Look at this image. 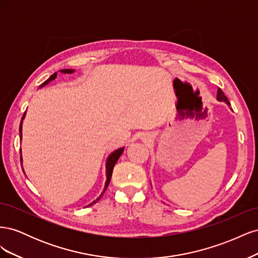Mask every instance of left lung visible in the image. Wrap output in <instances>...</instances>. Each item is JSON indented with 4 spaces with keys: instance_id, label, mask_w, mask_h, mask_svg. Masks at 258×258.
<instances>
[{
    "instance_id": "8db88e82",
    "label": "left lung",
    "mask_w": 258,
    "mask_h": 258,
    "mask_svg": "<svg viewBox=\"0 0 258 258\" xmlns=\"http://www.w3.org/2000/svg\"><path fill=\"white\" fill-rule=\"evenodd\" d=\"M217 100H218V101H224V102H226L228 105H230L227 97H226V96L224 95V92H223L222 89H220V88L217 89Z\"/></svg>"
}]
</instances>
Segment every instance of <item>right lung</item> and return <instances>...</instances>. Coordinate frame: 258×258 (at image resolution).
Returning <instances> with one entry per match:
<instances>
[{"instance_id":"add662e5","label":"right lung","mask_w":258,"mask_h":258,"mask_svg":"<svg viewBox=\"0 0 258 258\" xmlns=\"http://www.w3.org/2000/svg\"><path fill=\"white\" fill-rule=\"evenodd\" d=\"M60 72L61 73H67V74H71V73H73L74 72V70H71V69H67V70H60ZM57 77V73H53L49 79L47 80V81H45L41 86H40V88H42V87H44V86H46L47 85L49 82H51V81H53L54 79H56ZM25 116H26V112H25V114H23V116H22V118H21V122H20V126H19V131H20V139H21V131H22V120H23V118H25ZM123 150H124V147H120V148H118V150H116V151H114L110 156H108L107 157V160H106V165H105V167H106V182H105V186H104V189H103V191H102V194L100 195V197H98V199H96L95 201L92 202V204H90L89 206H92V205H95L97 201H99L100 200V198L102 197V195L104 194V191L106 190V188H107V186H108V184H110V181H111V177H112V173H113V169H114V166H115V163L117 162V160H118V158L120 157V155L122 154V152H123ZM20 160L22 161V157L20 156Z\"/></svg>"}]
</instances>
